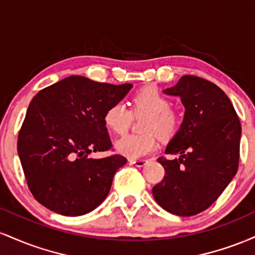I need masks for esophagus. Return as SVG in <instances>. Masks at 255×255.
I'll list each match as a JSON object with an SVG mask.
<instances>
[{
	"label": "esophagus",
	"mask_w": 255,
	"mask_h": 255,
	"mask_svg": "<svg viewBox=\"0 0 255 255\" xmlns=\"http://www.w3.org/2000/svg\"><path fill=\"white\" fill-rule=\"evenodd\" d=\"M129 162V164L131 165H135V166H144L146 164V160L145 159H129L128 160Z\"/></svg>",
	"instance_id": "obj_1"
}]
</instances>
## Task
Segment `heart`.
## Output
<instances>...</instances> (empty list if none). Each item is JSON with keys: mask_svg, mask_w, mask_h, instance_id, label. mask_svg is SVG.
I'll return each instance as SVG.
<instances>
[{"mask_svg": "<svg viewBox=\"0 0 255 255\" xmlns=\"http://www.w3.org/2000/svg\"><path fill=\"white\" fill-rule=\"evenodd\" d=\"M170 99L156 87H144L131 99V113L146 115L141 125L144 133L127 134L116 141V150L129 158H140L157 148V135L171 139L180 127V119L171 109ZM130 110L122 102L111 104L104 114V124L118 134L125 133L131 121Z\"/></svg>", "mask_w": 255, "mask_h": 255, "instance_id": "1", "label": "heart"}]
</instances>
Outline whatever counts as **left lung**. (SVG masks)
<instances>
[{
	"label": "left lung",
	"instance_id": "8db88e82",
	"mask_svg": "<svg viewBox=\"0 0 255 255\" xmlns=\"http://www.w3.org/2000/svg\"><path fill=\"white\" fill-rule=\"evenodd\" d=\"M165 95L178 96L183 122L158 158L164 178L152 188L159 206L182 217L209 209L235 176L239 168L241 124L230 99L217 85L184 75Z\"/></svg>",
	"mask_w": 255,
	"mask_h": 255
}]
</instances>
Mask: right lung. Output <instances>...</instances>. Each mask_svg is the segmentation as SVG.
Instances as JSON below:
<instances>
[{"mask_svg": "<svg viewBox=\"0 0 255 255\" xmlns=\"http://www.w3.org/2000/svg\"><path fill=\"white\" fill-rule=\"evenodd\" d=\"M131 86L72 75L34 96L17 136V153L38 203L63 216L86 215L103 203L127 159L89 154L111 148L105 110Z\"/></svg>", "mask_w": 255, "mask_h": 255, "instance_id": "1", "label": "right lung"}]
</instances>
